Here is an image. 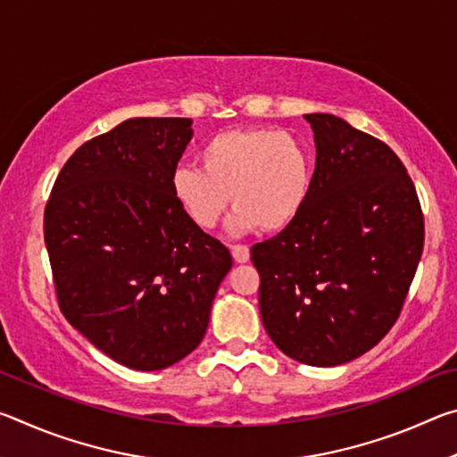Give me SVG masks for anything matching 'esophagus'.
<instances>
[{
  "instance_id": "1",
  "label": "esophagus",
  "mask_w": 457,
  "mask_h": 457,
  "mask_svg": "<svg viewBox=\"0 0 457 457\" xmlns=\"http://www.w3.org/2000/svg\"><path fill=\"white\" fill-rule=\"evenodd\" d=\"M231 256H234V260L239 262V264H245V262L250 260V247L242 244L231 245Z\"/></svg>"
}]
</instances>
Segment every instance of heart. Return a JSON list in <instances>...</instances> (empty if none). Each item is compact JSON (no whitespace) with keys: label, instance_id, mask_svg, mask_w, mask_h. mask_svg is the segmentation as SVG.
I'll list each match as a JSON object with an SVG mask.
<instances>
[{"label":"heart","instance_id":"1","mask_svg":"<svg viewBox=\"0 0 457 457\" xmlns=\"http://www.w3.org/2000/svg\"><path fill=\"white\" fill-rule=\"evenodd\" d=\"M199 159L201 167L173 169L171 193L201 229L218 226L234 201V229L280 231L296 221L311 195V153L282 130H226L204 145Z\"/></svg>","mask_w":457,"mask_h":457}]
</instances>
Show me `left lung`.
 I'll list each match as a JSON object with an SVG mask.
<instances>
[{
    "instance_id": "left-lung-1",
    "label": "left lung",
    "mask_w": 457,
    "mask_h": 457,
    "mask_svg": "<svg viewBox=\"0 0 457 457\" xmlns=\"http://www.w3.org/2000/svg\"><path fill=\"white\" fill-rule=\"evenodd\" d=\"M314 130L311 195L296 221L252 245L260 314L286 357L337 367L397 322L423 252V212L395 153L335 114Z\"/></svg>"
}]
</instances>
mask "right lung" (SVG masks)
<instances>
[{
  "label": "right lung",
  "mask_w": 457,
  "mask_h": 457,
  "mask_svg": "<svg viewBox=\"0 0 457 457\" xmlns=\"http://www.w3.org/2000/svg\"><path fill=\"white\" fill-rule=\"evenodd\" d=\"M191 119H129L76 149L44 212L58 306L96 349L135 370L187 357L231 268L220 239L171 193Z\"/></svg>",
  "instance_id": "right-lung-1"
}]
</instances>
